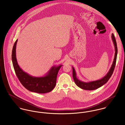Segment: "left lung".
I'll return each instance as SVG.
<instances>
[{"mask_svg": "<svg viewBox=\"0 0 125 125\" xmlns=\"http://www.w3.org/2000/svg\"><path fill=\"white\" fill-rule=\"evenodd\" d=\"M112 40L114 45V47H115V57L114 59V61L113 62V63L112 64V66L109 71L104 77H103L101 79H99L96 81H90L89 82H85L79 80L76 77V72L75 71L74 68L72 67L73 77L74 81L75 84L80 88L82 89H85V90H93L97 89L100 88L101 87L103 86L105 84H106L107 81L110 79V78L111 77V76H112L115 66L117 54V48L116 42L115 37L113 34H112Z\"/></svg>", "mask_w": 125, "mask_h": 125, "instance_id": "1", "label": "left lung"}]
</instances>
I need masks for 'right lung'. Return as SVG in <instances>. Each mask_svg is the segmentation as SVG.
<instances>
[{
    "label": "right lung",
    "instance_id": "obj_1",
    "mask_svg": "<svg viewBox=\"0 0 125 125\" xmlns=\"http://www.w3.org/2000/svg\"><path fill=\"white\" fill-rule=\"evenodd\" d=\"M18 39L15 41L12 51V62L16 75L22 86L31 92L46 93L53 90L56 84L58 73L62 65L53 66L43 76H33L23 71L19 66L16 59V49Z\"/></svg>",
    "mask_w": 125,
    "mask_h": 125
}]
</instances>
